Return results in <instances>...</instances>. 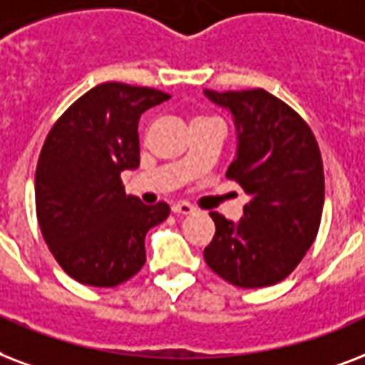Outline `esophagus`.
I'll use <instances>...</instances> for the list:
<instances>
[{
	"label": "esophagus",
	"instance_id": "34e87169",
	"mask_svg": "<svg viewBox=\"0 0 365 365\" xmlns=\"http://www.w3.org/2000/svg\"><path fill=\"white\" fill-rule=\"evenodd\" d=\"M173 213H177V215H192L194 213V211H196V209L192 207L190 203L188 202H177V203H173Z\"/></svg>",
	"mask_w": 365,
	"mask_h": 365
}]
</instances>
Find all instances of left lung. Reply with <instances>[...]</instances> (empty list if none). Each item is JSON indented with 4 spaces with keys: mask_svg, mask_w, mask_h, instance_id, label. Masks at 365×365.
Wrapping results in <instances>:
<instances>
[{
    "mask_svg": "<svg viewBox=\"0 0 365 365\" xmlns=\"http://www.w3.org/2000/svg\"><path fill=\"white\" fill-rule=\"evenodd\" d=\"M203 95L232 114L238 148L228 179L250 196L238 222L211 211L215 236L203 259L244 289L287 278L309 251L324 209V165L307 121L264 89Z\"/></svg>",
    "mask_w": 365,
    "mask_h": 365,
    "instance_id": "obj_1",
    "label": "left lung"
}]
</instances>
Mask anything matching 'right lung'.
<instances>
[{"label":"right lung","instance_id":"obj_1","mask_svg":"<svg viewBox=\"0 0 365 365\" xmlns=\"http://www.w3.org/2000/svg\"><path fill=\"white\" fill-rule=\"evenodd\" d=\"M169 101L150 87L101 83L76 101L45 138L36 169V213L51 253L76 282L114 287L143 268L144 238L169 205L127 196L121 171L140 163L138 120Z\"/></svg>","mask_w":365,"mask_h":365}]
</instances>
